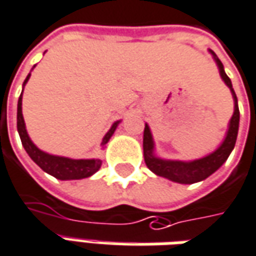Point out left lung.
<instances>
[{"label":"left lung","mask_w":256,"mask_h":256,"mask_svg":"<svg viewBox=\"0 0 256 256\" xmlns=\"http://www.w3.org/2000/svg\"><path fill=\"white\" fill-rule=\"evenodd\" d=\"M210 55L214 56L219 74L224 84L228 86L234 101V112L230 122H228V128L226 132V137L222 141V144L216 148L214 152L205 155L202 158L194 159V160H173V159H162L155 155V142H154L152 133L151 128L146 123L144 128V138H142V148H144V160L148 169L155 173L156 176L165 178L170 182L180 184H192L202 182L206 178H209L212 173H215L226 160L228 155L233 151L238 134V124H240V110H238V102H237V96L233 90L232 80L224 72V68L220 60L216 56L214 51L209 50Z\"/></svg>","instance_id":"obj_1"}]
</instances>
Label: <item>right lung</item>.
I'll return each mask as SVG.
<instances>
[{
    "label": "right lung",
    "mask_w": 256,
    "mask_h": 256,
    "mask_svg": "<svg viewBox=\"0 0 256 256\" xmlns=\"http://www.w3.org/2000/svg\"><path fill=\"white\" fill-rule=\"evenodd\" d=\"M28 78H30V73L28 74L26 80L23 82V88L28 82ZM22 94H20L19 101H18V133L20 136L22 146L26 150V152L28 154V156L33 159L42 170L47 172L48 174L60 178V180H80V178H90L96 172L100 170V168L102 165L101 159H72L66 158V156L51 155V154L41 151L40 148L30 140L28 130H26V124H24L22 114ZM119 123H120V120H116L110 126L108 133L104 136L101 146H105V144L110 141Z\"/></svg>",
    "instance_id": "1"
}]
</instances>
